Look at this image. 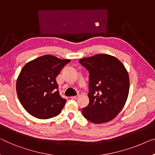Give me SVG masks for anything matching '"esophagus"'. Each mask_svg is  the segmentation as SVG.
<instances>
[{
  "label": "esophagus",
  "mask_w": 155,
  "mask_h": 155,
  "mask_svg": "<svg viewBox=\"0 0 155 155\" xmlns=\"http://www.w3.org/2000/svg\"><path fill=\"white\" fill-rule=\"evenodd\" d=\"M71 100H77V99H78V95H76V96H72V97H70Z\"/></svg>",
  "instance_id": "obj_1"
}]
</instances>
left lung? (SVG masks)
<instances>
[{
  "label": "left lung",
  "instance_id": "1",
  "mask_svg": "<svg viewBox=\"0 0 155 155\" xmlns=\"http://www.w3.org/2000/svg\"><path fill=\"white\" fill-rule=\"evenodd\" d=\"M89 72V104L82 109L84 116L93 123L111 120L120 112L127 99L129 78L118 59L97 54L79 60Z\"/></svg>",
  "mask_w": 155,
  "mask_h": 155
}]
</instances>
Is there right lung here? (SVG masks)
<instances>
[{"label": "right lung", "instance_id": "right-lung-1", "mask_svg": "<svg viewBox=\"0 0 155 155\" xmlns=\"http://www.w3.org/2000/svg\"><path fill=\"white\" fill-rule=\"evenodd\" d=\"M70 60L45 55L28 63L17 81V92L28 113L39 119L57 116L66 100L60 95L55 78Z\"/></svg>", "mask_w": 155, "mask_h": 155}]
</instances>
